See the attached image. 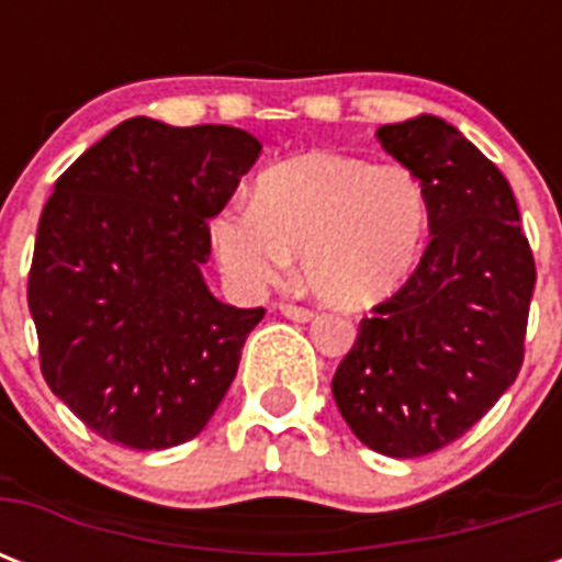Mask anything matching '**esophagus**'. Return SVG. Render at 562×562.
<instances>
[{"label": "esophagus", "mask_w": 562, "mask_h": 562, "mask_svg": "<svg viewBox=\"0 0 562 562\" xmlns=\"http://www.w3.org/2000/svg\"><path fill=\"white\" fill-rule=\"evenodd\" d=\"M280 312L285 317H291V321H300V324H306V321H312V317H315V308L297 306V303H282Z\"/></svg>", "instance_id": "34e87169"}]
</instances>
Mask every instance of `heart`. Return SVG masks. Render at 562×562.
<instances>
[{
	"mask_svg": "<svg viewBox=\"0 0 562 562\" xmlns=\"http://www.w3.org/2000/svg\"><path fill=\"white\" fill-rule=\"evenodd\" d=\"M431 227L417 175L344 154H303L256 178L254 203L212 221L224 271L245 289L271 285L300 256L317 297L370 308L402 289Z\"/></svg>",
	"mask_w": 562,
	"mask_h": 562,
	"instance_id": "b5f03b06",
	"label": "heart"
}]
</instances>
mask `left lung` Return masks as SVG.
<instances>
[{"label": "left lung", "instance_id": "1", "mask_svg": "<svg viewBox=\"0 0 562 562\" xmlns=\"http://www.w3.org/2000/svg\"><path fill=\"white\" fill-rule=\"evenodd\" d=\"M375 136L426 187L431 241L359 324L333 396L373 452L419 458L470 431L516 382L537 268L514 189L458 127L417 116Z\"/></svg>", "mask_w": 562, "mask_h": 562}]
</instances>
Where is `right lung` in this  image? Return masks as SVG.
<instances>
[{
	"mask_svg": "<svg viewBox=\"0 0 562 562\" xmlns=\"http://www.w3.org/2000/svg\"><path fill=\"white\" fill-rule=\"evenodd\" d=\"M259 151L241 127L136 116L57 178L29 273L40 370L110 443H187L236 379L265 308L212 297L201 265Z\"/></svg>",
	"mask_w": 562,
	"mask_h": 562,
	"instance_id": "1",
	"label": "right lung"
}]
</instances>
